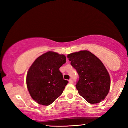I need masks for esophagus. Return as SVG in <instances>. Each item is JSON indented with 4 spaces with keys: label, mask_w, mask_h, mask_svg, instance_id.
Wrapping results in <instances>:
<instances>
[{
    "label": "esophagus",
    "mask_w": 128,
    "mask_h": 128,
    "mask_svg": "<svg viewBox=\"0 0 128 128\" xmlns=\"http://www.w3.org/2000/svg\"><path fill=\"white\" fill-rule=\"evenodd\" d=\"M69 83H70V84H73V81H72V79H70L69 80Z\"/></svg>",
    "instance_id": "obj_1"
}]
</instances>
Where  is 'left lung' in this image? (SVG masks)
<instances>
[{
  "label": "left lung",
  "mask_w": 128,
  "mask_h": 128,
  "mask_svg": "<svg viewBox=\"0 0 128 128\" xmlns=\"http://www.w3.org/2000/svg\"><path fill=\"white\" fill-rule=\"evenodd\" d=\"M67 58L79 76L76 85L78 94L90 104L104 99L110 91L111 79L100 60L88 50L69 54Z\"/></svg>",
  "instance_id": "1"
}]
</instances>
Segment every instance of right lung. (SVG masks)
<instances>
[{
  "label": "right lung",
  "mask_w": 128,
  "mask_h": 128,
  "mask_svg": "<svg viewBox=\"0 0 128 128\" xmlns=\"http://www.w3.org/2000/svg\"><path fill=\"white\" fill-rule=\"evenodd\" d=\"M63 54L48 51L36 58L28 71L26 85L30 96L38 104L47 106L62 94L68 81L59 68L66 63Z\"/></svg>",
  "instance_id": "obj_1"
}]
</instances>
